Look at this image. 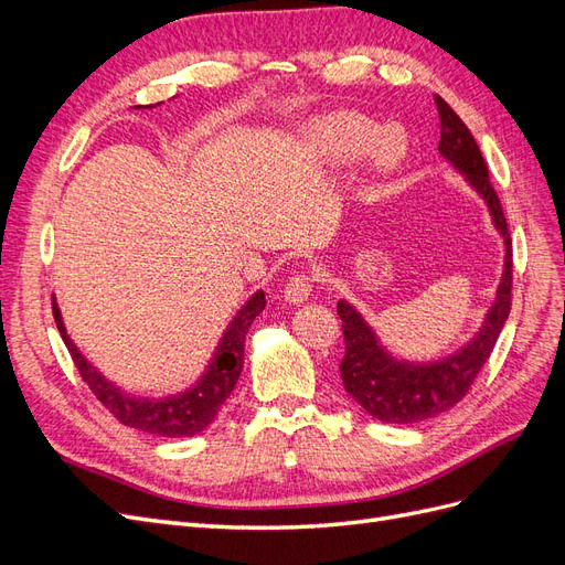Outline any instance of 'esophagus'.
<instances>
[{
	"label": "esophagus",
	"mask_w": 565,
	"mask_h": 565,
	"mask_svg": "<svg viewBox=\"0 0 565 565\" xmlns=\"http://www.w3.org/2000/svg\"><path fill=\"white\" fill-rule=\"evenodd\" d=\"M311 287H313L311 273H297V276L289 278L285 285V301L303 303L311 295Z\"/></svg>",
	"instance_id": "1"
}]
</instances>
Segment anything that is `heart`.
I'll use <instances>...</instances> for the list:
<instances>
[{"label": "heart", "instance_id": "obj_1", "mask_svg": "<svg viewBox=\"0 0 565 565\" xmlns=\"http://www.w3.org/2000/svg\"><path fill=\"white\" fill-rule=\"evenodd\" d=\"M377 125H372L363 115L334 113L313 125L311 141L318 156H322L328 162L341 164L358 158L377 140L379 143L374 145L372 152V162L377 167V172H391L393 164H396V156L388 148V139H377Z\"/></svg>", "mask_w": 565, "mask_h": 565}]
</instances>
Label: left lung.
<instances>
[{"mask_svg":"<svg viewBox=\"0 0 565 565\" xmlns=\"http://www.w3.org/2000/svg\"><path fill=\"white\" fill-rule=\"evenodd\" d=\"M434 100L440 117V156L450 160L476 188V193L486 200L492 224L504 237V273L481 332L467 347L438 363L396 361L380 347L372 328L351 303L344 299L337 303L347 341V353L339 365L341 382H344L349 396L365 413L386 424H417L431 419L465 398L478 372L488 363L494 341H498L511 311V280H514L511 268L514 264H511V237L500 198L490 183L488 164L469 127L438 94Z\"/></svg>","mask_w":565,"mask_h":565,"instance_id":"8db88e82","label":"left lung"}]
</instances>
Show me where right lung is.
Segmentation results:
<instances>
[{
	"label": "right lung",
	"instance_id": "right-lung-1",
	"mask_svg": "<svg viewBox=\"0 0 565 565\" xmlns=\"http://www.w3.org/2000/svg\"><path fill=\"white\" fill-rule=\"evenodd\" d=\"M141 108V106H139ZM156 108V106H146ZM266 295L254 292L249 301L243 306L228 330L221 337L216 353L207 365V372L202 374L193 388H188L177 396L167 398H136L131 393H125L113 382H108L104 374H100L82 351L75 347V341L67 337L65 324L61 318L58 303H51V311H54L56 328L65 341L67 351L73 355V363L79 370V377L87 382L94 396L104 403L108 413L122 422L131 429H139L143 434L162 436V438H188L207 429L212 419L216 417L218 407L231 396V391L237 384V377L243 372L245 361V337L252 320L264 311Z\"/></svg>",
	"mask_w": 565,
	"mask_h": 565
}]
</instances>
